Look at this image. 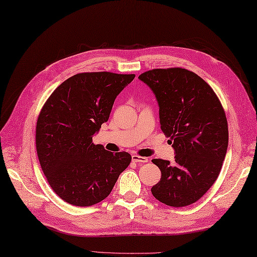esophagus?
Segmentation results:
<instances>
[{
    "label": "esophagus",
    "mask_w": 257,
    "mask_h": 257,
    "mask_svg": "<svg viewBox=\"0 0 257 257\" xmlns=\"http://www.w3.org/2000/svg\"><path fill=\"white\" fill-rule=\"evenodd\" d=\"M132 159L134 162L136 163H145V162H148V159L145 157H140V156H137V155H133Z\"/></svg>",
    "instance_id": "obj_1"
}]
</instances>
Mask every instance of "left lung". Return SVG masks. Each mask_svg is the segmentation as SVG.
<instances>
[{
	"label": "left lung",
	"mask_w": 257,
	"mask_h": 257,
	"mask_svg": "<svg viewBox=\"0 0 257 257\" xmlns=\"http://www.w3.org/2000/svg\"><path fill=\"white\" fill-rule=\"evenodd\" d=\"M138 78L154 91L161 130L176 155L173 162L152 160L161 179L151 193L170 206L192 204L215 182L226 156L224 109L211 87L188 69H152Z\"/></svg>",
	"instance_id": "left-lung-1"
}]
</instances>
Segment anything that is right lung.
<instances>
[{
	"instance_id": "1",
	"label": "right lung",
	"mask_w": 257,
	"mask_h": 257,
	"mask_svg": "<svg viewBox=\"0 0 257 257\" xmlns=\"http://www.w3.org/2000/svg\"><path fill=\"white\" fill-rule=\"evenodd\" d=\"M134 78L109 72L74 75L43 106L36 124L38 160L54 192L67 203L90 206L106 199L132 161L128 152L107 151L92 137Z\"/></svg>"
}]
</instances>
